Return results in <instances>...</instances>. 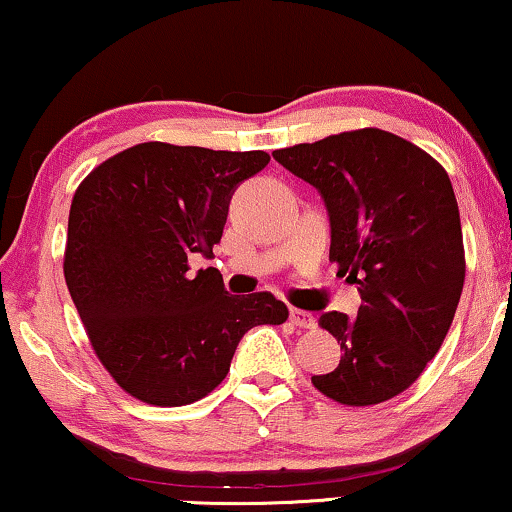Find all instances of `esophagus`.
Masks as SVG:
<instances>
[{
  "mask_svg": "<svg viewBox=\"0 0 512 512\" xmlns=\"http://www.w3.org/2000/svg\"><path fill=\"white\" fill-rule=\"evenodd\" d=\"M289 321L298 328H314V326H317V319H314V314L305 312V310H298V307H291Z\"/></svg>",
  "mask_w": 512,
  "mask_h": 512,
  "instance_id": "34e87169",
  "label": "esophagus"
}]
</instances>
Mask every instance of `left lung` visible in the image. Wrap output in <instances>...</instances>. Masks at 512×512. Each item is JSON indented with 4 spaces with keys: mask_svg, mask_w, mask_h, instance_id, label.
<instances>
[{
    "mask_svg": "<svg viewBox=\"0 0 512 512\" xmlns=\"http://www.w3.org/2000/svg\"><path fill=\"white\" fill-rule=\"evenodd\" d=\"M321 193L331 216V263L359 284L356 319L321 314L340 363L312 384L366 408L412 387L438 354L466 277L459 207L445 167L408 139L361 128L272 151Z\"/></svg>",
    "mask_w": 512,
    "mask_h": 512,
    "instance_id": "obj_1",
    "label": "left lung"
}]
</instances>
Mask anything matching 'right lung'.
Segmentation results:
<instances>
[{
  "mask_svg": "<svg viewBox=\"0 0 512 512\" xmlns=\"http://www.w3.org/2000/svg\"><path fill=\"white\" fill-rule=\"evenodd\" d=\"M270 163L265 151L144 142L95 167L69 209L65 282L97 359L125 394L177 408L228 375L242 335L284 324L268 291L230 296L212 254L235 188Z\"/></svg>",
  "mask_w": 512,
  "mask_h": 512,
  "instance_id": "obj_1",
  "label": "right lung"
}]
</instances>
